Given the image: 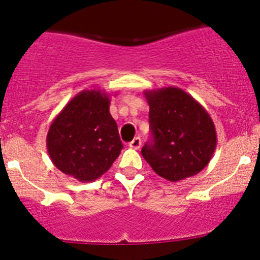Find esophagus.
Segmentation results:
<instances>
[{
    "label": "esophagus",
    "mask_w": 260,
    "mask_h": 260,
    "mask_svg": "<svg viewBox=\"0 0 260 260\" xmlns=\"http://www.w3.org/2000/svg\"><path fill=\"white\" fill-rule=\"evenodd\" d=\"M141 145H142V141L139 137H136V138L129 143V147L132 148V149H139V148H141Z\"/></svg>",
    "instance_id": "1"
}]
</instances>
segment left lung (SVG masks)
<instances>
[{"instance_id":"obj_1","label":"left lung","mask_w":260,"mask_h":260,"mask_svg":"<svg viewBox=\"0 0 260 260\" xmlns=\"http://www.w3.org/2000/svg\"><path fill=\"white\" fill-rule=\"evenodd\" d=\"M153 142L142 148L152 169L169 181L196 175L209 164L217 135L209 112L179 87L145 90Z\"/></svg>"}]
</instances>
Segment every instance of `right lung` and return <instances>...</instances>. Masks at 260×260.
<instances>
[{
  "instance_id": "1",
  "label": "right lung",
  "mask_w": 260,
  "mask_h": 260,
  "mask_svg": "<svg viewBox=\"0 0 260 260\" xmlns=\"http://www.w3.org/2000/svg\"><path fill=\"white\" fill-rule=\"evenodd\" d=\"M110 102L106 91L84 90L51 122L47 149L61 173L90 182L104 175L118 158L123 144Z\"/></svg>"
}]
</instances>
